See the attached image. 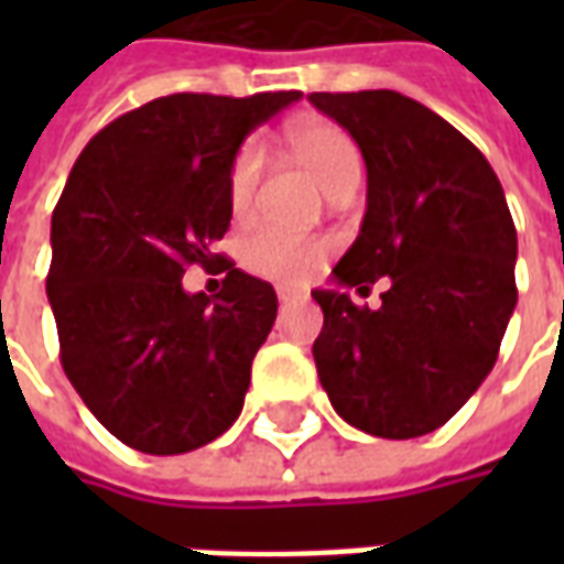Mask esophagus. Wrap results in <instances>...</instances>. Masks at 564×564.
<instances>
[{
  "label": "esophagus",
  "instance_id": "obj_1",
  "mask_svg": "<svg viewBox=\"0 0 564 564\" xmlns=\"http://www.w3.org/2000/svg\"><path fill=\"white\" fill-rule=\"evenodd\" d=\"M305 290H295V286H278V299L281 302H293V299H302Z\"/></svg>",
  "mask_w": 564,
  "mask_h": 564
}]
</instances>
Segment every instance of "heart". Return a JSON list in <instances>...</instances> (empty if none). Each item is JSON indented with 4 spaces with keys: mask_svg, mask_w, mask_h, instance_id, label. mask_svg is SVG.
I'll list each match as a JSON object with an SVG mask.
<instances>
[{
    "mask_svg": "<svg viewBox=\"0 0 564 564\" xmlns=\"http://www.w3.org/2000/svg\"><path fill=\"white\" fill-rule=\"evenodd\" d=\"M290 144L299 162L307 172L317 177V184L335 196L341 189L359 186L362 177V153L350 139V132L341 129L338 123L329 120H307L302 127L290 132ZM262 169H265V153L259 141H245L238 153H235L232 165H229V208L235 214H245L253 198H257L259 181H262ZM326 253L323 241H311V238H299V235L281 232L274 226H259L241 241V262L247 271H253L259 278L269 281L295 283L307 278L317 269V262Z\"/></svg>",
    "mask_w": 564,
    "mask_h": 564,
    "instance_id": "heart-1",
    "label": "heart"
}]
</instances>
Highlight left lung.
I'll use <instances>...</instances> for the list:
<instances>
[{
	"instance_id": "1",
	"label": "left lung",
	"mask_w": 564,
	"mask_h": 564,
	"mask_svg": "<svg viewBox=\"0 0 564 564\" xmlns=\"http://www.w3.org/2000/svg\"><path fill=\"white\" fill-rule=\"evenodd\" d=\"M362 150L368 208L332 269L383 305L314 290L323 332L314 362L332 408L368 435L420 437L468 402L498 359L517 307V229L480 150L395 90L311 93Z\"/></svg>"
}]
</instances>
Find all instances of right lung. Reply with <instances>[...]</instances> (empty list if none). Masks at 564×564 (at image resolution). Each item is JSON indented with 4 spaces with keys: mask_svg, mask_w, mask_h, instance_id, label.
<instances>
[{
    "mask_svg": "<svg viewBox=\"0 0 564 564\" xmlns=\"http://www.w3.org/2000/svg\"><path fill=\"white\" fill-rule=\"evenodd\" d=\"M299 96H162L96 132L68 174L47 271L59 362L127 447L189 453L245 408L278 295L214 241L232 220L226 181L241 141ZM186 264L226 270L221 293L184 294Z\"/></svg>",
    "mask_w": 564,
    "mask_h": 564,
    "instance_id": "right-lung-1",
    "label": "right lung"
}]
</instances>
